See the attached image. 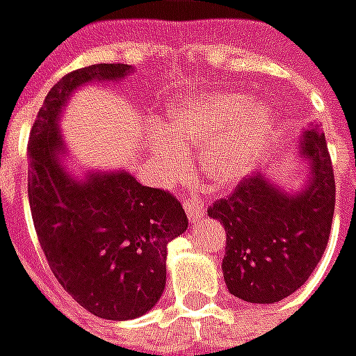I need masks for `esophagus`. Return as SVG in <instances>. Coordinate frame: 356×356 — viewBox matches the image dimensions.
Instances as JSON below:
<instances>
[{"instance_id":"1","label":"esophagus","mask_w":356,"mask_h":356,"mask_svg":"<svg viewBox=\"0 0 356 356\" xmlns=\"http://www.w3.org/2000/svg\"><path fill=\"white\" fill-rule=\"evenodd\" d=\"M184 209H186V216H188V219H190L192 223H197L202 217L206 216L202 204H197L195 200H186V202H184Z\"/></svg>"}]
</instances>
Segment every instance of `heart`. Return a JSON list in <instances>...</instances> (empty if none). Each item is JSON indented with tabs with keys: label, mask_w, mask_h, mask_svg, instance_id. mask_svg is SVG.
Here are the masks:
<instances>
[{
	"label": "heart",
	"mask_w": 356,
	"mask_h": 356,
	"mask_svg": "<svg viewBox=\"0 0 356 356\" xmlns=\"http://www.w3.org/2000/svg\"><path fill=\"white\" fill-rule=\"evenodd\" d=\"M278 133L274 107L237 90H207L168 102L149 156L161 178L178 180L188 147L200 145L197 164L209 190H229L257 170Z\"/></svg>",
	"instance_id": "heart-1"
}]
</instances>
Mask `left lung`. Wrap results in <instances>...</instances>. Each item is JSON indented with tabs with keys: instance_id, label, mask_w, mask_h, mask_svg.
<instances>
[{
	"instance_id": "1",
	"label": "left lung",
	"mask_w": 356,
	"mask_h": 356,
	"mask_svg": "<svg viewBox=\"0 0 356 356\" xmlns=\"http://www.w3.org/2000/svg\"><path fill=\"white\" fill-rule=\"evenodd\" d=\"M296 152L307 166L300 188L286 190L270 174H257L207 209L227 231L221 264L227 290L250 304H274L294 294L327 247L335 178L316 123L302 131Z\"/></svg>"
}]
</instances>
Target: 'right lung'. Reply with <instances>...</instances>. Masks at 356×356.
Here are the masks:
<instances>
[{"label": "right lung", "instance_id": "obj_1", "mask_svg": "<svg viewBox=\"0 0 356 356\" xmlns=\"http://www.w3.org/2000/svg\"><path fill=\"white\" fill-rule=\"evenodd\" d=\"M127 64H92L52 86L29 139V204L52 274L90 314L127 321L145 316L166 284L168 243L188 229L180 202L127 170L74 176L58 127L74 92L121 82Z\"/></svg>", "mask_w": 356, "mask_h": 356}]
</instances>
